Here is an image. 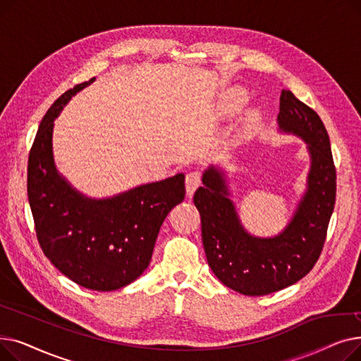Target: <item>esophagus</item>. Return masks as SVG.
<instances>
[{
    "label": "esophagus",
    "instance_id": "esophagus-1",
    "mask_svg": "<svg viewBox=\"0 0 361 361\" xmlns=\"http://www.w3.org/2000/svg\"><path fill=\"white\" fill-rule=\"evenodd\" d=\"M199 185H200V174L197 171H193V173H188L185 176V192L188 197L193 196V193L196 192V188Z\"/></svg>",
    "mask_w": 361,
    "mask_h": 361
}]
</instances>
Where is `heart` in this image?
Returning a JSON list of instances; mask_svg holds the SVG:
<instances>
[{"label": "heart", "mask_w": 361, "mask_h": 361, "mask_svg": "<svg viewBox=\"0 0 361 361\" xmlns=\"http://www.w3.org/2000/svg\"><path fill=\"white\" fill-rule=\"evenodd\" d=\"M247 102V92L241 87H231L221 97V114L225 117H230L237 114ZM259 117V111L252 109L249 112V120H256Z\"/></svg>", "instance_id": "obj_1"}]
</instances>
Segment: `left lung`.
<instances>
[{"label": "left lung", "mask_w": 361, "mask_h": 361, "mask_svg": "<svg viewBox=\"0 0 361 361\" xmlns=\"http://www.w3.org/2000/svg\"><path fill=\"white\" fill-rule=\"evenodd\" d=\"M278 131L306 143L310 168L306 190L281 233L257 237L244 228L225 169L209 165L193 202L200 214L206 259L216 278L244 295H264L287 288L314 267L326 238L336 195V173L328 131L317 114L281 92Z\"/></svg>", "instance_id": "obj_1"}]
</instances>
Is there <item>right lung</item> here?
I'll list each match as a JSON object with an SVG mask.
<instances>
[{"label": "right lung", "mask_w": 361, "mask_h": 361, "mask_svg": "<svg viewBox=\"0 0 361 361\" xmlns=\"http://www.w3.org/2000/svg\"><path fill=\"white\" fill-rule=\"evenodd\" d=\"M67 90L45 114L27 165V197L37 241L54 267L94 291L120 290L149 267L161 225L183 202L184 174L140 184L111 197L83 195L56 169L54 121L75 93Z\"/></svg>", "instance_id": "add662e5"}]
</instances>
